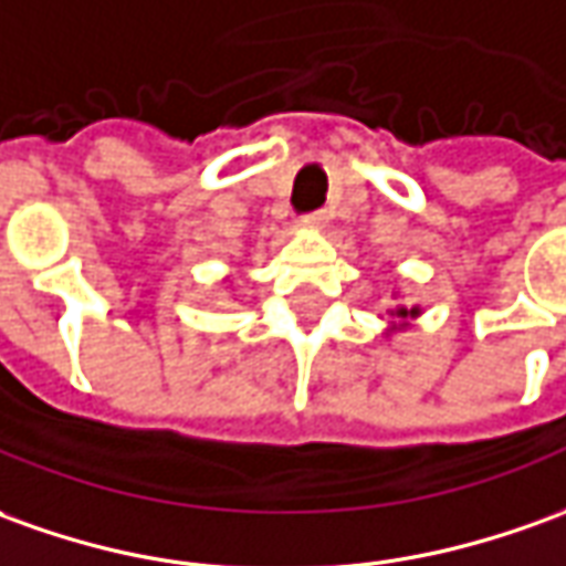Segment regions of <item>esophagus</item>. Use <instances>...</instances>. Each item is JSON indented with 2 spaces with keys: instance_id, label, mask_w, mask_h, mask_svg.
Instances as JSON below:
<instances>
[{
  "instance_id": "esophagus-1",
  "label": "esophagus",
  "mask_w": 566,
  "mask_h": 566,
  "mask_svg": "<svg viewBox=\"0 0 566 566\" xmlns=\"http://www.w3.org/2000/svg\"><path fill=\"white\" fill-rule=\"evenodd\" d=\"M302 224H305V228H323V224H326V212L317 209V212H311V216L302 218Z\"/></svg>"
}]
</instances>
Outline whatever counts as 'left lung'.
<instances>
[{
	"label": "left lung",
	"instance_id": "8db88e82",
	"mask_svg": "<svg viewBox=\"0 0 566 566\" xmlns=\"http://www.w3.org/2000/svg\"><path fill=\"white\" fill-rule=\"evenodd\" d=\"M412 314H416V311H407V307H400V311H397V317H412Z\"/></svg>",
	"mask_w": 566,
	"mask_h": 566
}]
</instances>
